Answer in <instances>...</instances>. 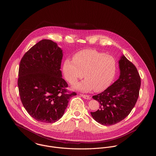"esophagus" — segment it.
<instances>
[{
	"label": "esophagus",
	"instance_id": "esophagus-1",
	"mask_svg": "<svg viewBox=\"0 0 156 156\" xmlns=\"http://www.w3.org/2000/svg\"><path fill=\"white\" fill-rule=\"evenodd\" d=\"M80 95L81 97L83 98L84 99H89L90 98L89 95H83V94H80Z\"/></svg>",
	"mask_w": 156,
	"mask_h": 156
}]
</instances>
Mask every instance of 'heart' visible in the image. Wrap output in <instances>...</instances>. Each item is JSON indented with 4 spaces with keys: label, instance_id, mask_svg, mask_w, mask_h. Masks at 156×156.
<instances>
[{
    "label": "heart",
    "instance_id": "1",
    "mask_svg": "<svg viewBox=\"0 0 156 156\" xmlns=\"http://www.w3.org/2000/svg\"><path fill=\"white\" fill-rule=\"evenodd\" d=\"M116 69L117 62L113 56L90 49L76 52L73 60L66 59L63 65L64 76L71 84L82 78L84 74L86 80L75 86L83 92L106 89L113 80Z\"/></svg>",
    "mask_w": 156,
    "mask_h": 156
}]
</instances>
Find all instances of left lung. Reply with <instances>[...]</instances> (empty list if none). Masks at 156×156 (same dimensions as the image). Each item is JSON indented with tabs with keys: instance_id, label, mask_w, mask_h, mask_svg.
<instances>
[{
	"instance_id": "obj_1",
	"label": "left lung",
	"mask_w": 156,
	"mask_h": 156,
	"mask_svg": "<svg viewBox=\"0 0 156 156\" xmlns=\"http://www.w3.org/2000/svg\"><path fill=\"white\" fill-rule=\"evenodd\" d=\"M119 64V79L104 92L92 97L100 104V109L90 114L97 122L105 126L115 125L126 118L139 95L141 79L136 67L124 55Z\"/></svg>"
}]
</instances>
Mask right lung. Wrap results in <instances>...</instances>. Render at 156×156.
I'll list each match as a JSON object with an SVG mask.
<instances>
[{"mask_svg": "<svg viewBox=\"0 0 156 156\" xmlns=\"http://www.w3.org/2000/svg\"><path fill=\"white\" fill-rule=\"evenodd\" d=\"M62 51L56 43L42 40L26 52L20 61L17 85L21 101L37 121L51 123L64 115L69 100L76 95L69 92L60 70Z\"/></svg>", "mask_w": 156, "mask_h": 156, "instance_id": "add662e5", "label": "right lung"}]
</instances>
